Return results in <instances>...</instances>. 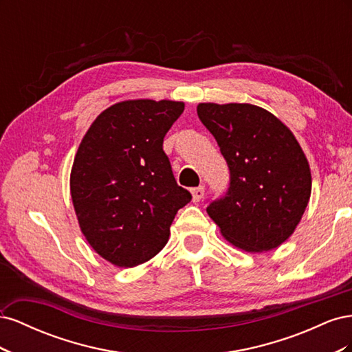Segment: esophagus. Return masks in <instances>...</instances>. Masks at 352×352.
<instances>
[{"instance_id": "esophagus-1", "label": "esophagus", "mask_w": 352, "mask_h": 352, "mask_svg": "<svg viewBox=\"0 0 352 352\" xmlns=\"http://www.w3.org/2000/svg\"><path fill=\"white\" fill-rule=\"evenodd\" d=\"M204 192H206L204 185H199L198 188H192V189H190V194H192V201H194V202H199L201 198L204 197Z\"/></svg>"}]
</instances>
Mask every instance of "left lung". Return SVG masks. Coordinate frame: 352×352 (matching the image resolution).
<instances>
[{
	"mask_svg": "<svg viewBox=\"0 0 352 352\" xmlns=\"http://www.w3.org/2000/svg\"><path fill=\"white\" fill-rule=\"evenodd\" d=\"M199 120L216 138L230 184L210 202L223 238L248 252L278 248L300 223L311 195V172L294 133L252 104L201 102Z\"/></svg>",
	"mask_w": 352,
	"mask_h": 352,
	"instance_id": "1",
	"label": "left lung"
}]
</instances>
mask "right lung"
<instances>
[{"instance_id":"obj_1","label":"right lung","mask_w":352,"mask_h":352,"mask_svg":"<svg viewBox=\"0 0 352 352\" xmlns=\"http://www.w3.org/2000/svg\"><path fill=\"white\" fill-rule=\"evenodd\" d=\"M179 101L117 102L94 120L78 148L70 194L91 247L117 267H135L164 248L179 208L190 201L176 184L163 140L184 113Z\"/></svg>"}]
</instances>
